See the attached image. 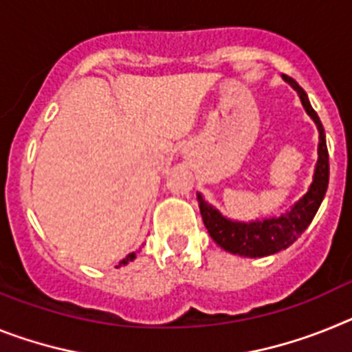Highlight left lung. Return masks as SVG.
I'll return each mask as SVG.
<instances>
[{
    "label": "left lung",
    "instance_id": "left-lung-1",
    "mask_svg": "<svg viewBox=\"0 0 352 352\" xmlns=\"http://www.w3.org/2000/svg\"><path fill=\"white\" fill-rule=\"evenodd\" d=\"M285 81H289L298 90L299 99L303 102L305 109L314 118V122L317 124V129H319V159H317L316 175H314V182H311L308 193L289 212L282 214L280 218L264 219V221H230V219L223 218L218 210L212 209L198 193V206H200L201 219H204L207 232L216 241V244H219L223 250H227L234 255L252 256L253 258V256L273 255V253L289 248L290 244L307 230L316 212L319 210L324 195H326V189H328L329 157L324 127L320 124L319 117H317V113L311 108L303 88L299 87L292 78L285 76Z\"/></svg>",
    "mask_w": 352,
    "mask_h": 352
}]
</instances>
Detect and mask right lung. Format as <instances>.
I'll return each instance as SVG.
<instances>
[{"mask_svg":"<svg viewBox=\"0 0 352 352\" xmlns=\"http://www.w3.org/2000/svg\"><path fill=\"white\" fill-rule=\"evenodd\" d=\"M133 258H136V253H129V255H127V256H125V258H124V261H122L120 262V265L122 264H127V262H131V261H133Z\"/></svg>","mask_w":352,"mask_h":352,"instance_id":"obj_1","label":"right lung"}]
</instances>
